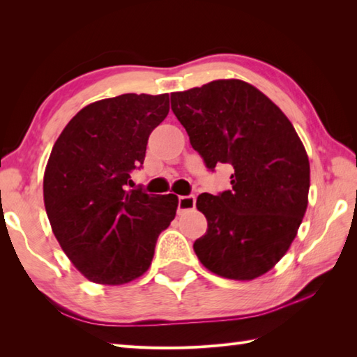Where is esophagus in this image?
<instances>
[{
	"instance_id": "1",
	"label": "esophagus",
	"mask_w": 357,
	"mask_h": 357,
	"mask_svg": "<svg viewBox=\"0 0 357 357\" xmlns=\"http://www.w3.org/2000/svg\"><path fill=\"white\" fill-rule=\"evenodd\" d=\"M195 197L194 195H180L178 197V212L194 209Z\"/></svg>"
}]
</instances>
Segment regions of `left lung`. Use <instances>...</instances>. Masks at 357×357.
<instances>
[{
  "label": "left lung",
  "instance_id": "left-lung-1",
  "mask_svg": "<svg viewBox=\"0 0 357 357\" xmlns=\"http://www.w3.org/2000/svg\"><path fill=\"white\" fill-rule=\"evenodd\" d=\"M206 168L231 165L232 188L200 194L208 231L194 243L202 264L229 280H253L278 263L307 209L310 165L289 119L266 94L221 79L171 94Z\"/></svg>",
  "mask_w": 357,
  "mask_h": 357
}]
</instances>
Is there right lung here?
Returning a JSON list of instances; mask_svg holds the SVG:
<instances>
[{
  "label": "right lung",
  "instance_id": "right-lung-1",
  "mask_svg": "<svg viewBox=\"0 0 357 357\" xmlns=\"http://www.w3.org/2000/svg\"><path fill=\"white\" fill-rule=\"evenodd\" d=\"M169 113L168 94H121L82 108L61 132L44 174L53 234L86 280L108 286L144 275L177 197L128 189L149 134ZM131 186V185H130Z\"/></svg>",
  "mask_w": 357,
  "mask_h": 357
}]
</instances>
